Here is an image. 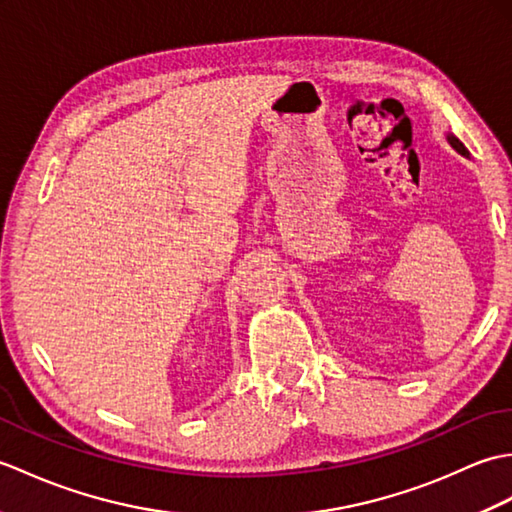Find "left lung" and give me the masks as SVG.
<instances>
[{"label":"left lung","mask_w":512,"mask_h":512,"mask_svg":"<svg viewBox=\"0 0 512 512\" xmlns=\"http://www.w3.org/2000/svg\"><path fill=\"white\" fill-rule=\"evenodd\" d=\"M449 143L455 147V149H458L460 151V154H464V156H469V151H466V147L460 143V140L458 138H453V136H449Z\"/></svg>","instance_id":"left-lung-1"}]
</instances>
